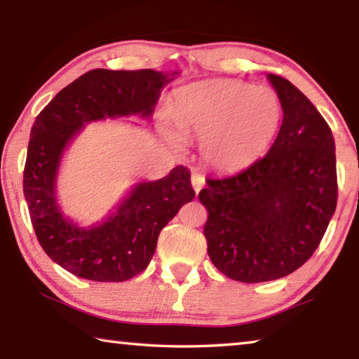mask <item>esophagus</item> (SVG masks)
<instances>
[{
    "instance_id": "esophagus-1",
    "label": "esophagus",
    "mask_w": 359,
    "mask_h": 359,
    "mask_svg": "<svg viewBox=\"0 0 359 359\" xmlns=\"http://www.w3.org/2000/svg\"><path fill=\"white\" fill-rule=\"evenodd\" d=\"M191 185L194 188V191H196V194L201 191V188L204 187V177L201 174H193L191 175Z\"/></svg>"
}]
</instances>
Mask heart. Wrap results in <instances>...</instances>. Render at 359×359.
Listing matches in <instances>:
<instances>
[{
    "label": "heart",
    "mask_w": 359,
    "mask_h": 359,
    "mask_svg": "<svg viewBox=\"0 0 359 359\" xmlns=\"http://www.w3.org/2000/svg\"><path fill=\"white\" fill-rule=\"evenodd\" d=\"M282 102L269 87L215 79L182 87L169 104L177 135L201 141V156L212 169L241 171L258 161L282 123ZM174 144L179 137L165 130Z\"/></svg>",
    "instance_id": "b5f03b06"
}]
</instances>
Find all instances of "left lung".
<instances>
[{"instance_id": "1", "label": "left lung", "mask_w": 359, "mask_h": 359, "mask_svg": "<svg viewBox=\"0 0 359 359\" xmlns=\"http://www.w3.org/2000/svg\"><path fill=\"white\" fill-rule=\"evenodd\" d=\"M283 120L269 151L233 175L208 179L199 203L209 258L244 283L294 272L317 250L337 204L332 131L306 95L269 74Z\"/></svg>"}]
</instances>
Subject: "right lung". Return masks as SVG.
I'll return each instance as SVG.
<instances>
[{"instance_id":"add662e5","label":"right lung","mask_w":359,"mask_h":359,"mask_svg":"<svg viewBox=\"0 0 359 359\" xmlns=\"http://www.w3.org/2000/svg\"><path fill=\"white\" fill-rule=\"evenodd\" d=\"M169 81L172 77L154 69H92L58 92L36 117L23 194L41 247L71 274L93 282H125L141 274L161 229L194 198L190 171L177 166L160 180L137 184L107 220L92 228L66 218L55 199L62 155L83 125L128 115L150 117Z\"/></svg>"}]
</instances>
